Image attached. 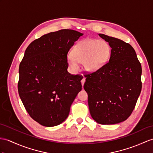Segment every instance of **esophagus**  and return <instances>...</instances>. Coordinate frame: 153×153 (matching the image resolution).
Returning a JSON list of instances; mask_svg holds the SVG:
<instances>
[{
    "mask_svg": "<svg viewBox=\"0 0 153 153\" xmlns=\"http://www.w3.org/2000/svg\"><path fill=\"white\" fill-rule=\"evenodd\" d=\"M85 82V77H83V79H81V84H82V86H83V85H84Z\"/></svg>",
    "mask_w": 153,
    "mask_h": 153,
    "instance_id": "1",
    "label": "esophagus"
}]
</instances>
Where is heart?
<instances>
[{"label":"heart","instance_id":"heart-1","mask_svg":"<svg viewBox=\"0 0 153 153\" xmlns=\"http://www.w3.org/2000/svg\"><path fill=\"white\" fill-rule=\"evenodd\" d=\"M111 55V47L108 42L97 39H85L75 45L72 55H69L67 62L73 71L79 70L78 62H83L84 69L93 72L104 66Z\"/></svg>","mask_w":153,"mask_h":153}]
</instances>
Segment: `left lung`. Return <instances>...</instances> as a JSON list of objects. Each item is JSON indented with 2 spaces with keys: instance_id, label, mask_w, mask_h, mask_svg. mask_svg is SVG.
Here are the masks:
<instances>
[{
  "instance_id": "left-lung-1",
  "label": "left lung",
  "mask_w": 153,
  "mask_h": 153,
  "mask_svg": "<svg viewBox=\"0 0 153 153\" xmlns=\"http://www.w3.org/2000/svg\"><path fill=\"white\" fill-rule=\"evenodd\" d=\"M111 49L109 61L86 75L84 89L88 94L91 117L101 125H115L126 120L140 94L141 66L129 44L99 34Z\"/></svg>"
}]
</instances>
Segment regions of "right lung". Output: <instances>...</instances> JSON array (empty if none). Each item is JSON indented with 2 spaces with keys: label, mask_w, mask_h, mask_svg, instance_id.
<instances>
[{
  "label": "right lung",
  "mask_w": 153,
  "mask_h": 153,
  "mask_svg": "<svg viewBox=\"0 0 153 153\" xmlns=\"http://www.w3.org/2000/svg\"><path fill=\"white\" fill-rule=\"evenodd\" d=\"M83 34L62 29L46 34L26 49L19 65L18 93L27 111L41 125H60L82 88L79 75L68 71L67 54Z\"/></svg>",
  "instance_id": "add662e5"
}]
</instances>
